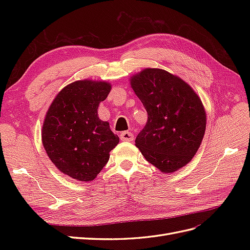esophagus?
<instances>
[{
	"label": "esophagus",
	"instance_id": "obj_1",
	"mask_svg": "<svg viewBox=\"0 0 250 250\" xmlns=\"http://www.w3.org/2000/svg\"><path fill=\"white\" fill-rule=\"evenodd\" d=\"M120 138H121V141H123V142H131L134 140L133 134L131 132H128V131H124L121 133Z\"/></svg>",
	"mask_w": 250,
	"mask_h": 250
}]
</instances>
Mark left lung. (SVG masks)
<instances>
[{
    "label": "left lung",
    "instance_id": "1",
    "mask_svg": "<svg viewBox=\"0 0 250 250\" xmlns=\"http://www.w3.org/2000/svg\"><path fill=\"white\" fill-rule=\"evenodd\" d=\"M130 85L148 113L135 146L163 173L183 168L197 152L206 132L200 98L183 79L162 69L133 75Z\"/></svg>",
    "mask_w": 250,
    "mask_h": 250
}]
</instances>
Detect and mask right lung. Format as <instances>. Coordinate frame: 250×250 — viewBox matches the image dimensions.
<instances>
[{
  "label": "right lung",
  "instance_id": "1",
  "mask_svg": "<svg viewBox=\"0 0 250 250\" xmlns=\"http://www.w3.org/2000/svg\"><path fill=\"white\" fill-rule=\"evenodd\" d=\"M111 84L78 80L63 87L53 100L42 129L44 150L56 168L79 181H92L109 160L119 137L98 117L100 102Z\"/></svg>",
  "mask_w": 250,
  "mask_h": 250
}]
</instances>
